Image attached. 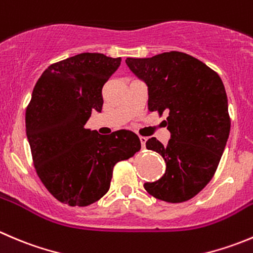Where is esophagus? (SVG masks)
<instances>
[{
  "label": "esophagus",
  "mask_w": 253,
  "mask_h": 253,
  "mask_svg": "<svg viewBox=\"0 0 253 253\" xmlns=\"http://www.w3.org/2000/svg\"><path fill=\"white\" fill-rule=\"evenodd\" d=\"M139 141H141V144H142V148H144V147H146L147 137H143V136H141V137H139Z\"/></svg>",
  "instance_id": "obj_1"
}]
</instances>
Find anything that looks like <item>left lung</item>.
<instances>
[{"mask_svg": "<svg viewBox=\"0 0 253 253\" xmlns=\"http://www.w3.org/2000/svg\"><path fill=\"white\" fill-rule=\"evenodd\" d=\"M127 67L148 86V110L167 112L170 139L146 142L167 164L166 173L144 183L148 194L167 203H183L202 192L216 171L230 133L227 96L217 73L181 51L152 58H127Z\"/></svg>", "mask_w": 253, "mask_h": 253, "instance_id": "1", "label": "left lung"}]
</instances>
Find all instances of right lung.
I'll use <instances>...</instances> for the list:
<instances>
[{
    "instance_id": "1",
    "label": "right lung",
    "mask_w": 253,
    "mask_h": 253,
    "mask_svg": "<svg viewBox=\"0 0 253 253\" xmlns=\"http://www.w3.org/2000/svg\"><path fill=\"white\" fill-rule=\"evenodd\" d=\"M121 58L82 53L46 68L26 110L34 168L48 192L70 207H87L110 189L117 162L134 156L141 141L132 131L100 134L85 128L101 112L102 86Z\"/></svg>"
}]
</instances>
